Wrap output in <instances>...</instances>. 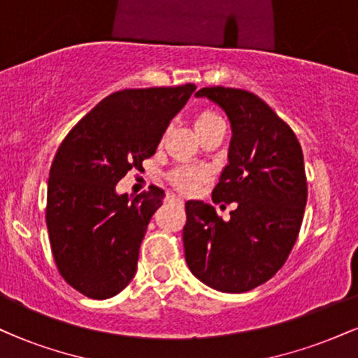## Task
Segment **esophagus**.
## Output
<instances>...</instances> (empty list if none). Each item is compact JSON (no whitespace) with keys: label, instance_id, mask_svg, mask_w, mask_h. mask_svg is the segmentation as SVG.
I'll return each mask as SVG.
<instances>
[{"label":"esophagus","instance_id":"obj_1","mask_svg":"<svg viewBox=\"0 0 358 358\" xmlns=\"http://www.w3.org/2000/svg\"><path fill=\"white\" fill-rule=\"evenodd\" d=\"M171 200H175L176 203H180V205H183V200L180 199V196H171Z\"/></svg>","mask_w":358,"mask_h":358}]
</instances>
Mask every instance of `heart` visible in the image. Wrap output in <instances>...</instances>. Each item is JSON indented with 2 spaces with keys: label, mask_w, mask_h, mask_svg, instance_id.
Returning a JSON list of instances; mask_svg holds the SVG:
<instances>
[{
  "label": "heart",
  "mask_w": 358,
  "mask_h": 358,
  "mask_svg": "<svg viewBox=\"0 0 358 358\" xmlns=\"http://www.w3.org/2000/svg\"><path fill=\"white\" fill-rule=\"evenodd\" d=\"M219 122H222L220 117L208 109L196 113L195 119H193V126H195L196 134L203 133L208 127L219 124ZM208 178H210V171L202 166H178L168 175L170 183L182 193H193L200 185L207 182Z\"/></svg>",
  "instance_id": "1"
}]
</instances>
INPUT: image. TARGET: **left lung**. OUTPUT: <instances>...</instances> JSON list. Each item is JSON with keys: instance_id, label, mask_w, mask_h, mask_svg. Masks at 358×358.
<instances>
[{"instance_id": "1", "label": "left lung", "mask_w": 358, "mask_h": 358, "mask_svg": "<svg viewBox=\"0 0 358 358\" xmlns=\"http://www.w3.org/2000/svg\"><path fill=\"white\" fill-rule=\"evenodd\" d=\"M232 127L229 163L213 203H236L222 220L212 205L185 203V259L193 276L222 293H245L271 279L289 256L305 213L308 187L296 134L249 90L203 87Z\"/></svg>"}]
</instances>
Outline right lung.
I'll return each instance as SVG.
<instances>
[{
    "mask_svg": "<svg viewBox=\"0 0 358 358\" xmlns=\"http://www.w3.org/2000/svg\"><path fill=\"white\" fill-rule=\"evenodd\" d=\"M195 89L185 84L110 94L57 150L48 176V236L62 278L87 298L116 296L136 274L141 241L165 192L150 187L129 199L116 193V185L156 153Z\"/></svg>",
    "mask_w": 358,
    "mask_h": 358,
    "instance_id": "obj_1",
    "label": "right lung"
}]
</instances>
